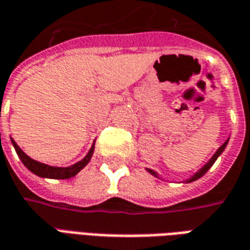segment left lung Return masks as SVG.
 Segmentation results:
<instances>
[{"instance_id": "left-lung-1", "label": "left lung", "mask_w": 250, "mask_h": 250, "mask_svg": "<svg viewBox=\"0 0 250 250\" xmlns=\"http://www.w3.org/2000/svg\"><path fill=\"white\" fill-rule=\"evenodd\" d=\"M228 142H229V139H228V141H226L225 143H224V145H222V146H221L220 148H218V150L215 151L214 155H213V157L210 158L209 162L206 163V165H205V166H204V167H202V168H199L198 171H197V173L194 174V175H193V177H191V178L188 179L186 182H193V181H197V179L201 178L202 175H205V174H206V171H208V170H209V168L211 167L213 165H214V162H215V161H217V158L220 157L221 154H222V151L225 150V147H226V145H228ZM147 171H148V173H150V174H152V175H155V177H158V174L155 173L154 170H151V168H147ZM158 178H159V177H158Z\"/></svg>"}]
</instances>
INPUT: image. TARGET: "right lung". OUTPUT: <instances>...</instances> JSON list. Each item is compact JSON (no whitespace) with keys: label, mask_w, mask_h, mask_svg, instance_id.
<instances>
[{"label":"right lung","mask_w":250,"mask_h":250,"mask_svg":"<svg viewBox=\"0 0 250 250\" xmlns=\"http://www.w3.org/2000/svg\"><path fill=\"white\" fill-rule=\"evenodd\" d=\"M12 143H13L14 150H16L17 155H19V158L21 159V162L24 163L25 167L28 168V170H30V171L33 174H36V175H39V177L52 179H68L72 178V177H75L82 168H84L87 166L88 162H89V159L92 158L93 148H95V143H93V146L91 147V150L88 151L87 155L83 158L80 162L75 163V165H72L69 167H53V166H48L45 163L37 162L35 159H32V158L28 157V155L20 148L19 145H17L13 139H12Z\"/></svg>","instance_id":"add662e5"}]
</instances>
